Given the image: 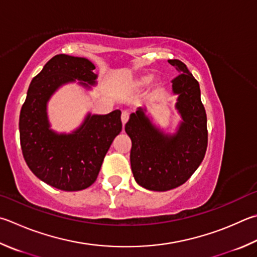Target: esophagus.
I'll return each mask as SVG.
<instances>
[{
  "label": "esophagus",
  "instance_id": "obj_1",
  "mask_svg": "<svg viewBox=\"0 0 257 257\" xmlns=\"http://www.w3.org/2000/svg\"><path fill=\"white\" fill-rule=\"evenodd\" d=\"M128 119H129V113L127 111H122V113H121V122H122L123 125L127 123Z\"/></svg>",
  "mask_w": 257,
  "mask_h": 257
}]
</instances>
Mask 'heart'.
Instances as JSON below:
<instances>
[{
  "label": "heart",
  "instance_id": "obj_1",
  "mask_svg": "<svg viewBox=\"0 0 257 257\" xmlns=\"http://www.w3.org/2000/svg\"><path fill=\"white\" fill-rule=\"evenodd\" d=\"M151 80H152V75H151V74H145V75H142V76H139V77L137 78L136 84H137V85H139V86H141V85H145V84H147ZM160 82H161V81L157 78V80L155 81L156 85H158V84H160Z\"/></svg>",
  "mask_w": 257,
  "mask_h": 257
}]
</instances>
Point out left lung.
<instances>
[{
    "mask_svg": "<svg viewBox=\"0 0 257 257\" xmlns=\"http://www.w3.org/2000/svg\"><path fill=\"white\" fill-rule=\"evenodd\" d=\"M181 75L172 81L175 110L181 120L173 133L157 124L146 108L130 114L124 130L132 139L130 164L143 188L164 192L190 179L204 157L208 145L207 114L198 81L180 60L170 59Z\"/></svg>",
    "mask_w": 257,
    "mask_h": 257,
    "instance_id": "left-lung-1",
    "label": "left lung"
}]
</instances>
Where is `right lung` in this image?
Here are the masks:
<instances>
[{"mask_svg":"<svg viewBox=\"0 0 257 257\" xmlns=\"http://www.w3.org/2000/svg\"><path fill=\"white\" fill-rule=\"evenodd\" d=\"M94 69V64L84 57L56 55L28 88L19 119L22 154L32 173L56 189L80 191L94 183L106 152L122 129L120 110L108 114L87 112L68 134L51 128V96L77 80V85L91 91L97 84Z\"/></svg>","mask_w":257,"mask_h":257,"instance_id":"add662e5","label":"right lung"}]
</instances>
